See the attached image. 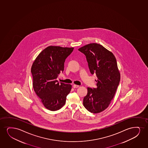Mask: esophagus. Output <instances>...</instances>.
Here are the masks:
<instances>
[{
	"mask_svg": "<svg viewBox=\"0 0 148 148\" xmlns=\"http://www.w3.org/2000/svg\"><path fill=\"white\" fill-rule=\"evenodd\" d=\"M79 86H78V85H75V84H74L73 86V88H79Z\"/></svg>",
	"mask_w": 148,
	"mask_h": 148,
	"instance_id": "1",
	"label": "esophagus"
}]
</instances>
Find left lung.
I'll return each mask as SVG.
<instances>
[{
  "instance_id": "left-lung-1",
  "label": "left lung",
  "mask_w": 148,
  "mask_h": 148,
  "mask_svg": "<svg viewBox=\"0 0 148 148\" xmlns=\"http://www.w3.org/2000/svg\"><path fill=\"white\" fill-rule=\"evenodd\" d=\"M79 51L86 56L90 72L97 77V87L88 88L83 104L90 112L99 113L110 104L120 83L116 59L112 52L98 43H90Z\"/></svg>"
}]
</instances>
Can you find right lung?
Masks as SVG:
<instances>
[{
	"mask_svg": "<svg viewBox=\"0 0 148 148\" xmlns=\"http://www.w3.org/2000/svg\"><path fill=\"white\" fill-rule=\"evenodd\" d=\"M73 50V47H47L32 64L31 72L34 90L49 110L55 111L62 108L71 90V85L60 84L56 79L64 71L66 59Z\"/></svg>",
	"mask_w": 148,
	"mask_h": 148,
	"instance_id": "1",
	"label": "right lung"
}]
</instances>
